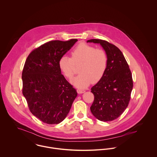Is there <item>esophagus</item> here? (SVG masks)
<instances>
[{"label":"esophagus","instance_id":"obj_1","mask_svg":"<svg viewBox=\"0 0 157 157\" xmlns=\"http://www.w3.org/2000/svg\"><path fill=\"white\" fill-rule=\"evenodd\" d=\"M77 91L78 94H82V93H84L85 92V90H82V89H80V88H78L77 90Z\"/></svg>","mask_w":157,"mask_h":157}]
</instances>
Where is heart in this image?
I'll list each match as a JSON object with an SVG mask.
<instances>
[{
	"instance_id": "heart-1",
	"label": "heart",
	"mask_w": 157,
	"mask_h": 157,
	"mask_svg": "<svg viewBox=\"0 0 157 157\" xmlns=\"http://www.w3.org/2000/svg\"><path fill=\"white\" fill-rule=\"evenodd\" d=\"M71 56H62L59 66L64 75L71 79L75 74V66L80 65V74L71 80L74 86L83 88L101 79L108 66L107 54L103 49L82 43L71 51Z\"/></svg>"
}]
</instances>
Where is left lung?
Wrapping results in <instances>:
<instances>
[{
	"instance_id": "left-lung-1",
	"label": "left lung",
	"mask_w": 157,
	"mask_h": 157,
	"mask_svg": "<svg viewBox=\"0 0 157 157\" xmlns=\"http://www.w3.org/2000/svg\"><path fill=\"white\" fill-rule=\"evenodd\" d=\"M87 42L100 44L108 57L104 75L90 90L94 95L90 111L100 121H112L129 105L133 88L132 73L123 53L116 46L101 39H90Z\"/></svg>"
}]
</instances>
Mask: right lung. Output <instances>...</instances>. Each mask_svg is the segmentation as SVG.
<instances>
[{
	"mask_svg": "<svg viewBox=\"0 0 157 157\" xmlns=\"http://www.w3.org/2000/svg\"><path fill=\"white\" fill-rule=\"evenodd\" d=\"M77 40L49 41L33 50L25 61L23 95L30 112L46 124L62 122L77 96L59 66L60 58Z\"/></svg>",
	"mask_w": 157,
	"mask_h": 157,
	"instance_id": "right-lung-1",
	"label": "right lung"
}]
</instances>
